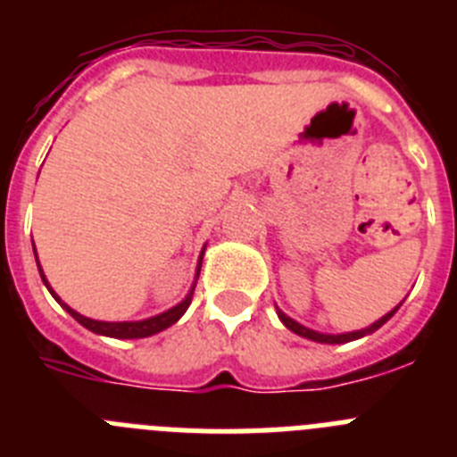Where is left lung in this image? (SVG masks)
Returning <instances> with one entry per match:
<instances>
[{
  "mask_svg": "<svg viewBox=\"0 0 457 457\" xmlns=\"http://www.w3.org/2000/svg\"><path fill=\"white\" fill-rule=\"evenodd\" d=\"M398 306H401V304H398ZM398 306H395L394 311H389L386 316L379 318L378 322H373V325H370L369 329H359V332H350V334H320V332H313V329H309V327L300 325V322H295L293 318H288V316H286V313H281V311H278V318H281V322H284V325L288 327L290 332L300 334V337H304V338H311V341H318V343H348V341H354V338L366 337V334L375 332V329H379V327L385 325V322L389 320L391 316H394L395 311H398Z\"/></svg>",
  "mask_w": 457,
  "mask_h": 457,
  "instance_id": "1",
  "label": "left lung"
}]
</instances>
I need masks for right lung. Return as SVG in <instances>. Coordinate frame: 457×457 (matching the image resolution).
Segmentation results:
<instances>
[{"instance_id":"right-lung-1","label":"right lung","mask_w":457,"mask_h":457,"mask_svg":"<svg viewBox=\"0 0 457 457\" xmlns=\"http://www.w3.org/2000/svg\"><path fill=\"white\" fill-rule=\"evenodd\" d=\"M201 258H204V256H201ZM36 263H38V258H36ZM38 272H40V278H43V284H46L47 288H50V284H47V278H46V274H43V270L38 268ZM199 272H201V261H199V268H196V278H199ZM50 293L54 295V300L59 302V304H62L63 309H66L68 313H71V316L79 322V325H84V327H87V329H91V332L103 334V337H112V338H146V337H153V334H157V332H162V329H167V327H171L173 322H176L180 316H183L185 311H187L189 302H192L194 288L189 290V295H187V297H185L183 302H180L179 306H173V309L164 311V313H160V316H153V318H148V320H139V322H103V320H91V318L79 316L78 311H72L71 306L63 304V302L59 300V297H56V293L52 288H50Z\"/></svg>"}]
</instances>
